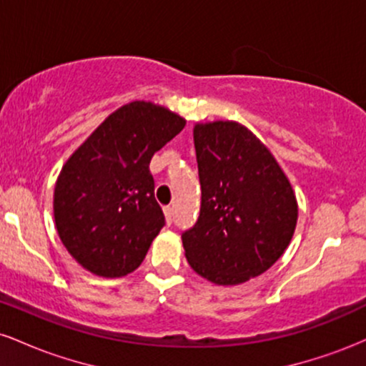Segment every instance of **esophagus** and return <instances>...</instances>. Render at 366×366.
Here are the masks:
<instances>
[{"label":"esophagus","instance_id":"1","mask_svg":"<svg viewBox=\"0 0 366 366\" xmlns=\"http://www.w3.org/2000/svg\"><path fill=\"white\" fill-rule=\"evenodd\" d=\"M163 213H165L167 224H172V222H174V208L165 207V208H163Z\"/></svg>","mask_w":366,"mask_h":366}]
</instances>
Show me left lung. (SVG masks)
Wrapping results in <instances>:
<instances>
[{"mask_svg": "<svg viewBox=\"0 0 366 366\" xmlns=\"http://www.w3.org/2000/svg\"><path fill=\"white\" fill-rule=\"evenodd\" d=\"M201 209L182 234L192 270L218 285L262 275L284 254L297 203L274 154L230 120L194 125Z\"/></svg>", "mask_w": 366, "mask_h": 366, "instance_id": "left-lung-1", "label": "left lung"}]
</instances>
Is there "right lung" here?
Returning <instances> with one entry per match:
<instances>
[{
	"label": "right lung",
	"instance_id": "right-lung-1",
	"mask_svg": "<svg viewBox=\"0 0 366 366\" xmlns=\"http://www.w3.org/2000/svg\"><path fill=\"white\" fill-rule=\"evenodd\" d=\"M186 120L159 104L113 112L66 159L54 186V224L75 262L99 277L136 270L165 225L149 162Z\"/></svg>",
	"mask_w": 366,
	"mask_h": 366
}]
</instances>
